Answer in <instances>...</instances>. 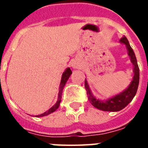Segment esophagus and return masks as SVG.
Returning <instances> with one entry per match:
<instances>
[{
  "label": "esophagus",
  "instance_id": "1",
  "mask_svg": "<svg viewBox=\"0 0 148 148\" xmlns=\"http://www.w3.org/2000/svg\"><path fill=\"white\" fill-rule=\"evenodd\" d=\"M72 66H73V67H75V65H72Z\"/></svg>",
  "mask_w": 148,
  "mask_h": 148
}]
</instances>
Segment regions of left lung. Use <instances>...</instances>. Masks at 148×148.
<instances>
[{
	"instance_id": "left-lung-1",
	"label": "left lung",
	"mask_w": 148,
	"mask_h": 148,
	"mask_svg": "<svg viewBox=\"0 0 148 148\" xmlns=\"http://www.w3.org/2000/svg\"><path fill=\"white\" fill-rule=\"evenodd\" d=\"M120 42L121 43H124L126 47L127 55L129 56L131 62L133 66L134 75L132 80L128 85V86L121 93H118L113 97H111L108 99L102 101V100L97 99L96 97L93 96L86 79L85 81V87L86 90L87 96H88V99L90 101V102L93 105V107H95L100 110H102V111L117 112L125 108L132 101L133 97L136 93L138 86H139L140 70H139V66L137 64V60L135 53H134L132 48L131 47L128 40L124 36L120 39Z\"/></svg>"
}]
</instances>
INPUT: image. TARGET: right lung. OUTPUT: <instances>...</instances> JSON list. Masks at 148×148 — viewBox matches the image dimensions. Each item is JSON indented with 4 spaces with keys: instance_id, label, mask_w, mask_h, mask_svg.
Returning a JSON list of instances; mask_svg holds the SVG:
<instances>
[{
    "instance_id": "obj_1",
    "label": "right lung",
    "mask_w": 148,
    "mask_h": 148,
    "mask_svg": "<svg viewBox=\"0 0 148 148\" xmlns=\"http://www.w3.org/2000/svg\"><path fill=\"white\" fill-rule=\"evenodd\" d=\"M72 74V71H71V68L67 67L65 71L62 73V78H61V82H60V85H59V91H58V100H57V101L55 103L54 106H52L51 108L50 109H48L47 111L45 112H43L42 114L40 115H37L36 116V117H40V116H47V115L51 114L52 112H54L56 110V109H58V108L60 106V102H61V99H62V90H63V88H64L65 85L66 83V82L69 79V77Z\"/></svg>"
}]
</instances>
